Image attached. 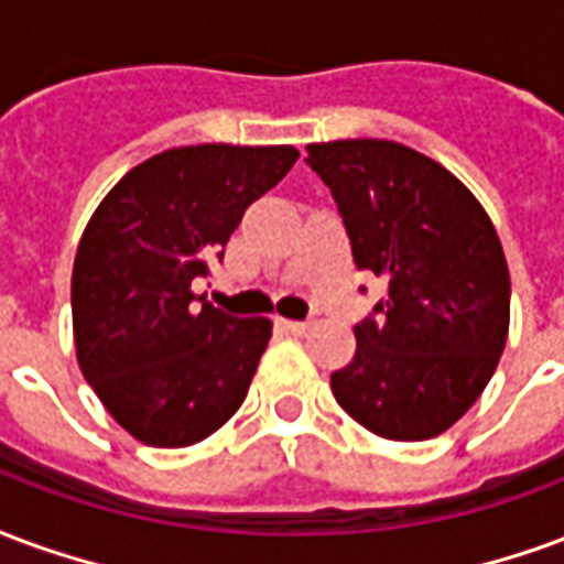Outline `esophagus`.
Masks as SVG:
<instances>
[{"label":"esophagus","mask_w":564,"mask_h":564,"mask_svg":"<svg viewBox=\"0 0 564 564\" xmlns=\"http://www.w3.org/2000/svg\"><path fill=\"white\" fill-rule=\"evenodd\" d=\"M279 324H282L288 333H294V336H303V333L310 330V322H291V318H279Z\"/></svg>","instance_id":"1"}]
</instances>
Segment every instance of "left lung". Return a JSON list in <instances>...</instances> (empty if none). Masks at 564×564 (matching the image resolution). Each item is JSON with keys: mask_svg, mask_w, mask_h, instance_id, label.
<instances>
[{"mask_svg": "<svg viewBox=\"0 0 564 564\" xmlns=\"http://www.w3.org/2000/svg\"><path fill=\"white\" fill-rule=\"evenodd\" d=\"M360 270L388 282L355 327L336 402L369 433L423 442L451 430L492 378L511 324V276L480 200L430 155L397 141L310 143Z\"/></svg>", "mask_w": 564, "mask_h": 564, "instance_id": "8db88e82", "label": "left lung"}]
</instances>
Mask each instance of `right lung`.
I'll list each match as a JSON object with an SVG mask.
<instances>
[{
  "instance_id": "right-lung-1",
  "label": "right lung",
  "mask_w": 564,
  "mask_h": 564,
  "mask_svg": "<svg viewBox=\"0 0 564 564\" xmlns=\"http://www.w3.org/2000/svg\"><path fill=\"white\" fill-rule=\"evenodd\" d=\"M294 147L197 143L152 155L110 188L72 273L74 348L110 417L152 447H188L246 400L273 322L234 318L192 279L225 254L246 207L276 186Z\"/></svg>"
}]
</instances>
